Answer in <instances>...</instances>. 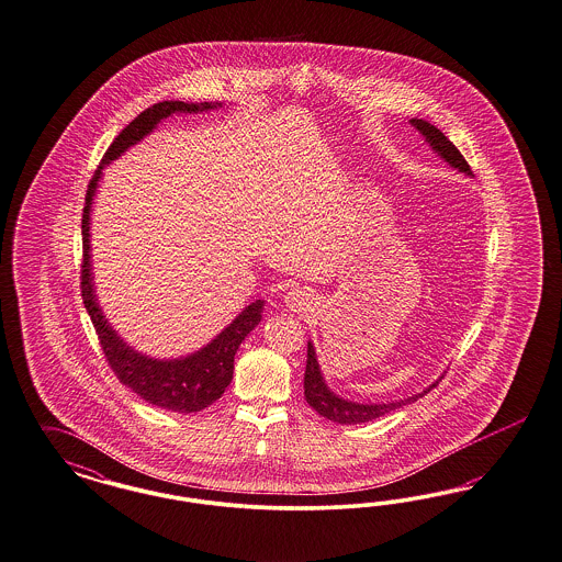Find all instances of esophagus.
I'll return each instance as SVG.
<instances>
[{
	"mask_svg": "<svg viewBox=\"0 0 562 562\" xmlns=\"http://www.w3.org/2000/svg\"><path fill=\"white\" fill-rule=\"evenodd\" d=\"M307 294L299 289H292V291L284 294V301H286V307L291 311H301L307 305Z\"/></svg>",
	"mask_w": 562,
	"mask_h": 562,
	"instance_id": "1",
	"label": "esophagus"
}]
</instances>
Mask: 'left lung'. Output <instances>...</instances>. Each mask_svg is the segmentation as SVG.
Wrapping results in <instances>:
<instances>
[{
	"mask_svg": "<svg viewBox=\"0 0 562 562\" xmlns=\"http://www.w3.org/2000/svg\"><path fill=\"white\" fill-rule=\"evenodd\" d=\"M411 126H415L419 131V135L426 138L427 145L434 149V154L440 155L445 159L448 166H452L454 170L463 172L467 176H473L469 164L464 161L461 151L446 138L442 131H438L434 124H429L426 120H419V117H411L408 120ZM440 380H436L434 384H429L424 392L419 394H413L405 401H394V403H380V405H363V403H352L349 398H342L338 396L336 392L329 390L326 380H324V373L319 369L317 363V355L313 345L307 342V369H305V398L310 403V407L315 408L322 417H326L329 422H336V424H342V426H357V424H368L373 422L382 415H386L394 408L403 407V405H411L415 403L417 398H422L424 394H427L434 386H438Z\"/></svg>",
	"mask_w": 562,
	"mask_h": 562,
	"instance_id": "obj_1",
	"label": "left lung"
}]
</instances>
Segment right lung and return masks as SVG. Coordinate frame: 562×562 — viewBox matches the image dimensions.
Returning a JSON list of instances; mask_svg holds the SVG:
<instances>
[{
    "mask_svg": "<svg viewBox=\"0 0 562 562\" xmlns=\"http://www.w3.org/2000/svg\"><path fill=\"white\" fill-rule=\"evenodd\" d=\"M222 108V103H184V101H161L140 112L138 116L116 136L110 149L103 155L95 175L89 182L85 196L82 212V270H80V289L82 303L91 315V322L98 331L101 349L110 368L114 369L117 380L124 386L131 387L136 396L147 401L149 405L166 408L172 413H196L201 408L215 403L224 390L231 386L234 373V355L251 334L255 326L261 322L263 301H255L249 307L240 311L234 317L233 324L222 329L212 342L203 349L194 350L187 357L178 359H154L126 345L116 329L110 326L103 311L99 307L93 284V268H91V207L93 196L98 191L99 180L103 168L112 164L126 149H131L140 138L154 133L155 126L172 116V114H199Z\"/></svg>",
    "mask_w": 562,
    "mask_h": 562,
    "instance_id": "obj_1",
    "label": "right lung"
}]
</instances>
